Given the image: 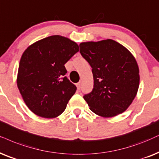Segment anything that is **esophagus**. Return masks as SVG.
I'll use <instances>...</instances> for the list:
<instances>
[{
    "mask_svg": "<svg viewBox=\"0 0 159 159\" xmlns=\"http://www.w3.org/2000/svg\"><path fill=\"white\" fill-rule=\"evenodd\" d=\"M77 88L78 89H81V81L78 82V83L77 84Z\"/></svg>",
    "mask_w": 159,
    "mask_h": 159,
    "instance_id": "obj_1",
    "label": "esophagus"
}]
</instances>
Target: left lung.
Returning a JSON list of instances; mask_svg holds the SVG:
<instances>
[{
    "label": "left lung",
    "mask_w": 159,
    "mask_h": 159,
    "mask_svg": "<svg viewBox=\"0 0 159 159\" xmlns=\"http://www.w3.org/2000/svg\"><path fill=\"white\" fill-rule=\"evenodd\" d=\"M80 53L92 68L94 87L84 96L89 109L102 117L125 111L137 94L139 70L125 47L113 39L81 43Z\"/></svg>",
    "instance_id": "left-lung-1"
}]
</instances>
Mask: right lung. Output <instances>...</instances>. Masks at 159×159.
<instances>
[{
  "label": "right lung",
  "mask_w": 159,
  "mask_h": 159,
  "mask_svg": "<svg viewBox=\"0 0 159 159\" xmlns=\"http://www.w3.org/2000/svg\"><path fill=\"white\" fill-rule=\"evenodd\" d=\"M78 51L75 42L53 35L33 43L23 52L17 84L34 114L51 119L63 113L76 91V86L65 76V65Z\"/></svg>",
  "instance_id": "right-lung-1"
}]
</instances>
